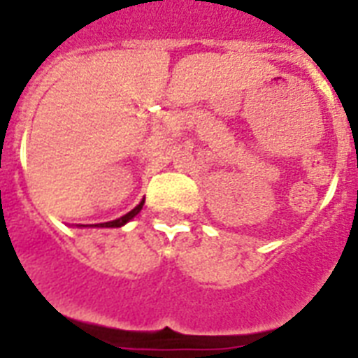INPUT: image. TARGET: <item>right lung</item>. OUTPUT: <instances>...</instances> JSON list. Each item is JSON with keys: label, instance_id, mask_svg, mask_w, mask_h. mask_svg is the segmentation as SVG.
Masks as SVG:
<instances>
[{"label": "right lung", "instance_id": "add662e5", "mask_svg": "<svg viewBox=\"0 0 358 358\" xmlns=\"http://www.w3.org/2000/svg\"><path fill=\"white\" fill-rule=\"evenodd\" d=\"M143 204H145V200H141V202H139V204L136 206L132 211H129V213L123 215V217H119V219H115V220H110V222H103V224H95V226H97V228H121V226L127 224L129 220H132L134 217H136V215L141 211Z\"/></svg>", "mask_w": 358, "mask_h": 358}]
</instances>
